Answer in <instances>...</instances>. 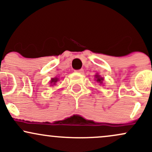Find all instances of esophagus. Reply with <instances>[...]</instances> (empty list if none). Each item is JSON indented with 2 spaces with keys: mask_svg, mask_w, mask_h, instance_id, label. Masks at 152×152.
<instances>
[{
  "mask_svg": "<svg viewBox=\"0 0 152 152\" xmlns=\"http://www.w3.org/2000/svg\"><path fill=\"white\" fill-rule=\"evenodd\" d=\"M76 72H78V73H79V74H83V73H84V71H83V69H80V70H78V71H76Z\"/></svg>",
  "mask_w": 152,
  "mask_h": 152,
  "instance_id": "esophagus-1",
  "label": "esophagus"
}]
</instances>
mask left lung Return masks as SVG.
<instances>
[{
  "mask_svg": "<svg viewBox=\"0 0 152 152\" xmlns=\"http://www.w3.org/2000/svg\"><path fill=\"white\" fill-rule=\"evenodd\" d=\"M95 78H96V81L99 83H102L103 81H104V78L101 77V76H99L98 74H96L95 75Z\"/></svg>",
  "mask_w": 152,
  "mask_h": 152,
  "instance_id": "1",
  "label": "left lung"
}]
</instances>
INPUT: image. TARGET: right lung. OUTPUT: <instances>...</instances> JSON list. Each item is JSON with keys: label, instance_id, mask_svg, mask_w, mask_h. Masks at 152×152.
I'll use <instances>...</instances> for the list:
<instances>
[{"label": "right lung", "instance_id": "add662e5", "mask_svg": "<svg viewBox=\"0 0 152 152\" xmlns=\"http://www.w3.org/2000/svg\"><path fill=\"white\" fill-rule=\"evenodd\" d=\"M58 81V78H51V80H50V84H51V86H53V85H56V82Z\"/></svg>", "mask_w": 152, "mask_h": 152}]
</instances>
